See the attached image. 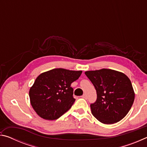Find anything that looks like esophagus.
Listing matches in <instances>:
<instances>
[{
    "label": "esophagus",
    "mask_w": 147,
    "mask_h": 147,
    "mask_svg": "<svg viewBox=\"0 0 147 147\" xmlns=\"http://www.w3.org/2000/svg\"><path fill=\"white\" fill-rule=\"evenodd\" d=\"M82 98H85V99H87V98H88V96H87V94H84L82 96Z\"/></svg>",
    "instance_id": "esophagus-1"
}]
</instances>
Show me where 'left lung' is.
<instances>
[{"mask_svg": "<svg viewBox=\"0 0 147 147\" xmlns=\"http://www.w3.org/2000/svg\"><path fill=\"white\" fill-rule=\"evenodd\" d=\"M96 91L97 98L91 104V113L106 124L120 121L131 108L135 93L128 77L121 72L102 69L85 72Z\"/></svg>", "mask_w": 147, "mask_h": 147, "instance_id": "obj_1", "label": "left lung"}]
</instances>
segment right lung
<instances>
[{"mask_svg":"<svg viewBox=\"0 0 147 147\" xmlns=\"http://www.w3.org/2000/svg\"><path fill=\"white\" fill-rule=\"evenodd\" d=\"M82 73L59 68L39 74L29 91L30 104L36 113L53 121L67 112L75 101L71 84Z\"/></svg>","mask_w":147,"mask_h":147,"instance_id":"add662e5","label":"right lung"}]
</instances>
